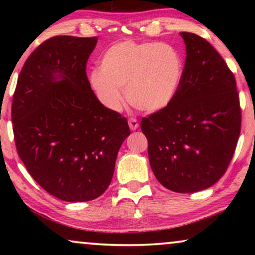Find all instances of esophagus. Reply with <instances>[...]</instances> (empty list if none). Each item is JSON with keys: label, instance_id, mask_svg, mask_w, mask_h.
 <instances>
[{"label": "esophagus", "instance_id": "esophagus-1", "mask_svg": "<svg viewBox=\"0 0 255 255\" xmlns=\"http://www.w3.org/2000/svg\"><path fill=\"white\" fill-rule=\"evenodd\" d=\"M128 127H130V128H131L132 131L137 130V128H139L138 121L135 120V118H130V120H128Z\"/></svg>", "mask_w": 255, "mask_h": 255}]
</instances>
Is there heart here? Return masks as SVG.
Instances as JSON below:
<instances>
[{
	"label": "heart",
	"mask_w": 255,
	"mask_h": 255,
	"mask_svg": "<svg viewBox=\"0 0 255 255\" xmlns=\"http://www.w3.org/2000/svg\"><path fill=\"white\" fill-rule=\"evenodd\" d=\"M182 71L179 52L168 44L122 41L106 51L90 85L107 109H121L124 89L132 107L155 113L175 97Z\"/></svg>",
	"instance_id": "1"
}]
</instances>
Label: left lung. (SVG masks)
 <instances>
[{
	"label": "left lung",
	"instance_id": "obj_1",
	"mask_svg": "<svg viewBox=\"0 0 255 255\" xmlns=\"http://www.w3.org/2000/svg\"><path fill=\"white\" fill-rule=\"evenodd\" d=\"M186 62L177 93L166 108L141 120L148 160L156 180L175 193L215 184L235 154L242 127L233 73L214 46L180 32Z\"/></svg>",
	"mask_w": 255,
	"mask_h": 255
}]
</instances>
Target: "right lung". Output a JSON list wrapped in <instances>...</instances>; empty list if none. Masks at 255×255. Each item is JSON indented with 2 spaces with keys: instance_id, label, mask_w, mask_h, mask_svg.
<instances>
[{
  "instance_id": "obj_1",
  "label": "right lung",
  "mask_w": 255,
  "mask_h": 255,
  "mask_svg": "<svg viewBox=\"0 0 255 255\" xmlns=\"http://www.w3.org/2000/svg\"><path fill=\"white\" fill-rule=\"evenodd\" d=\"M97 37L57 36L26 59L13 93L11 121L19 158L52 196L86 202L113 179L130 134L127 118L97 100L87 78Z\"/></svg>"
}]
</instances>
